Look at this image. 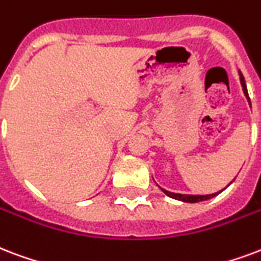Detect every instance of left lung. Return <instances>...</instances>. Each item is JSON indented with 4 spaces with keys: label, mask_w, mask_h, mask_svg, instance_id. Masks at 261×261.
<instances>
[{
    "label": "left lung",
    "mask_w": 261,
    "mask_h": 261,
    "mask_svg": "<svg viewBox=\"0 0 261 261\" xmlns=\"http://www.w3.org/2000/svg\"><path fill=\"white\" fill-rule=\"evenodd\" d=\"M240 79H241V86H242V90H244V94L246 95V98H248V101H249L250 104V98L249 95H248V89H246V85H245V79H244V76H242V73L240 72ZM162 189V192L164 193V194H167L168 197H171V198H174V200H179V201H184V202H200V201H205V200H210V198H212V197L218 196L219 193H222L224 190H220V192H216L214 193V194H205V196H201V194H179V193H172V192H168V190H166V189Z\"/></svg>",
    "instance_id": "1"
}]
</instances>
